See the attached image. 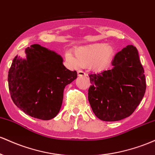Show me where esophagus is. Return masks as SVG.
<instances>
[{
	"label": "esophagus",
	"mask_w": 155,
	"mask_h": 155,
	"mask_svg": "<svg viewBox=\"0 0 155 155\" xmlns=\"http://www.w3.org/2000/svg\"><path fill=\"white\" fill-rule=\"evenodd\" d=\"M86 72H84L82 70L78 71V76H84V75H86Z\"/></svg>",
	"instance_id": "34e87169"
}]
</instances>
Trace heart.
Returning <instances> with one entry per match:
<instances>
[{
    "label": "heart",
    "instance_id": "heart-1",
    "mask_svg": "<svg viewBox=\"0 0 155 155\" xmlns=\"http://www.w3.org/2000/svg\"><path fill=\"white\" fill-rule=\"evenodd\" d=\"M66 54V60L72 66L87 67L91 65L96 70H102L112 61L115 54V48L105 42L94 43L80 47L74 52Z\"/></svg>",
    "mask_w": 155,
    "mask_h": 155
}]
</instances>
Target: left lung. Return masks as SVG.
I'll return each mask as SVG.
<instances>
[{
	"label": "left lung",
	"mask_w": 155,
	"mask_h": 155,
	"mask_svg": "<svg viewBox=\"0 0 155 155\" xmlns=\"http://www.w3.org/2000/svg\"><path fill=\"white\" fill-rule=\"evenodd\" d=\"M113 68L90 74L88 98L94 114L105 121H119L135 111L146 91L138 50L128 45L116 53Z\"/></svg>",
	"instance_id": "1"
}]
</instances>
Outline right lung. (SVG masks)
<instances>
[{"mask_svg": "<svg viewBox=\"0 0 155 155\" xmlns=\"http://www.w3.org/2000/svg\"><path fill=\"white\" fill-rule=\"evenodd\" d=\"M26 59L15 56L8 71V89L17 107L31 117L50 120L62 105L64 89L77 72L63 65V58L39 45L25 49Z\"/></svg>", "mask_w": 155, "mask_h": 155, "instance_id": "add662e5", "label": "right lung"}]
</instances>
